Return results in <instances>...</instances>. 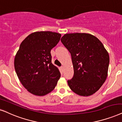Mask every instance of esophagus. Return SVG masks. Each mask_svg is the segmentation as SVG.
<instances>
[{
    "instance_id": "esophagus-1",
    "label": "esophagus",
    "mask_w": 122,
    "mask_h": 122,
    "mask_svg": "<svg viewBox=\"0 0 122 122\" xmlns=\"http://www.w3.org/2000/svg\"><path fill=\"white\" fill-rule=\"evenodd\" d=\"M61 71H62V72L64 71V67H63V66H61Z\"/></svg>"
}]
</instances>
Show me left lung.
<instances>
[{"instance_id": "1", "label": "left lung", "mask_w": 122, "mask_h": 122, "mask_svg": "<svg viewBox=\"0 0 122 122\" xmlns=\"http://www.w3.org/2000/svg\"><path fill=\"white\" fill-rule=\"evenodd\" d=\"M61 41L71 53L73 66L69 87L78 95H92L107 79L109 64L107 50L97 37L86 33L65 34Z\"/></svg>"}]
</instances>
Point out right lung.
<instances>
[{"instance_id":"right-lung-1","label":"right lung","mask_w":122,"mask_h":122,"mask_svg":"<svg viewBox=\"0 0 122 122\" xmlns=\"http://www.w3.org/2000/svg\"><path fill=\"white\" fill-rule=\"evenodd\" d=\"M61 34L37 31L20 44L15 58V68L20 83L30 93L44 96L51 92L61 73L51 63V50L57 45Z\"/></svg>"}]
</instances>
